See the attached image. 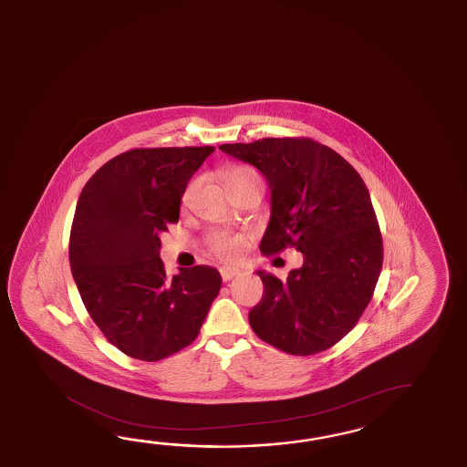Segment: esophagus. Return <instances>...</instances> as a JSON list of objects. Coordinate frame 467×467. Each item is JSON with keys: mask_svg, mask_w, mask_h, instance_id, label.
Masks as SVG:
<instances>
[{"mask_svg": "<svg viewBox=\"0 0 467 467\" xmlns=\"http://www.w3.org/2000/svg\"><path fill=\"white\" fill-rule=\"evenodd\" d=\"M237 275H240V270L235 268V266H222V268H220V276H222L223 282H229V280H232V278L237 276Z\"/></svg>", "mask_w": 467, "mask_h": 467, "instance_id": "34e87169", "label": "esophagus"}]
</instances>
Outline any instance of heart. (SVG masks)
I'll return each mask as SVG.
<instances>
[{
	"mask_svg": "<svg viewBox=\"0 0 467 467\" xmlns=\"http://www.w3.org/2000/svg\"><path fill=\"white\" fill-rule=\"evenodd\" d=\"M222 179L225 183V189L229 192L237 191L240 187L252 185V183H262L260 174L256 172L252 165L247 164H230L222 171ZM193 187H187V191L183 192L182 203H189L192 197ZM247 237L242 234H234V232H215L209 238V248L212 254L220 256V258H235L242 254V250L245 247Z\"/></svg>",
	"mask_w": 467,
	"mask_h": 467,
	"instance_id": "b5f03b06",
	"label": "heart"
}]
</instances>
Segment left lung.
Masks as SVG:
<instances>
[{
  "mask_svg": "<svg viewBox=\"0 0 467 467\" xmlns=\"http://www.w3.org/2000/svg\"><path fill=\"white\" fill-rule=\"evenodd\" d=\"M220 150L265 175L272 217L264 255L286 247L303 266L286 280L256 272L264 296L250 327L268 345L308 357L337 345L361 318L383 266V238L361 175L338 152L308 138H265Z\"/></svg>",
  "mask_w": 467,
  "mask_h": 467,
  "instance_id": "left-lung-1",
  "label": "left lung"
}]
</instances>
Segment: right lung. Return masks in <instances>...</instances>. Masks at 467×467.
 <instances>
[{"mask_svg":"<svg viewBox=\"0 0 467 467\" xmlns=\"http://www.w3.org/2000/svg\"><path fill=\"white\" fill-rule=\"evenodd\" d=\"M213 149H130L79 195L69 237L74 282L92 321L128 357L159 361L189 347L219 295L217 268L169 276L159 256V234L179 222L185 187Z\"/></svg>","mask_w":467,"mask_h":467,"instance_id":"add662e5","label":"right lung"}]
</instances>
